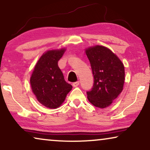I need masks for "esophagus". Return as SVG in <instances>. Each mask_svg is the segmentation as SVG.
I'll use <instances>...</instances> for the list:
<instances>
[{
    "label": "esophagus",
    "instance_id": "obj_1",
    "mask_svg": "<svg viewBox=\"0 0 150 150\" xmlns=\"http://www.w3.org/2000/svg\"><path fill=\"white\" fill-rule=\"evenodd\" d=\"M79 81H76V82H74V83H72V85H73V87H78V86L79 85Z\"/></svg>",
    "mask_w": 150,
    "mask_h": 150
}]
</instances>
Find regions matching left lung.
<instances>
[{"mask_svg":"<svg viewBox=\"0 0 150 150\" xmlns=\"http://www.w3.org/2000/svg\"><path fill=\"white\" fill-rule=\"evenodd\" d=\"M93 76V85L87 91L89 101L96 107L106 108L111 104L123 90L124 66L109 49L102 46L86 50Z\"/></svg>","mask_w":150,"mask_h":150,"instance_id":"obj_1","label":"left lung"}]
</instances>
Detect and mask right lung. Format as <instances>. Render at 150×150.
Masks as SVG:
<instances>
[{
	"label": "right lung",
	"mask_w": 150,
	"mask_h": 150,
	"mask_svg": "<svg viewBox=\"0 0 150 150\" xmlns=\"http://www.w3.org/2000/svg\"><path fill=\"white\" fill-rule=\"evenodd\" d=\"M65 49L44 53L35 67L30 77L32 91L41 104L49 108H57L65 99L72 86L65 81L58 61Z\"/></svg>",
	"instance_id": "add662e5"
}]
</instances>
